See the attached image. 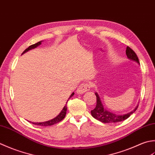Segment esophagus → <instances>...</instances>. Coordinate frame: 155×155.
<instances>
[{
  "label": "esophagus",
  "instance_id": "1",
  "mask_svg": "<svg viewBox=\"0 0 155 155\" xmlns=\"http://www.w3.org/2000/svg\"><path fill=\"white\" fill-rule=\"evenodd\" d=\"M90 86L87 84H82L80 85V86L78 87V89L76 90V92L78 94H81L83 93H85L86 91H88L90 90Z\"/></svg>",
  "mask_w": 155,
  "mask_h": 155
}]
</instances>
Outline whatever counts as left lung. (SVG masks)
<instances>
[{"label":"left lung","mask_w":155,"mask_h":155,"mask_svg":"<svg viewBox=\"0 0 155 155\" xmlns=\"http://www.w3.org/2000/svg\"><path fill=\"white\" fill-rule=\"evenodd\" d=\"M126 55H127V58L128 59L133 61L138 64H140L139 60H138V57L137 54L134 53V51L130 49L129 47H126ZM95 95L96 96V106L94 110H91V116H93L94 118L96 120H98L99 121L104 122V123H115L121 121H124L126 119L130 117L132 114H133L137 109L138 108V104L137 107L132 110V111L123 114H116L113 113L112 112H110L109 110H106L104 107V105L102 103V101L100 100V97L97 92L95 93Z\"/></svg>","instance_id":"1"}]
</instances>
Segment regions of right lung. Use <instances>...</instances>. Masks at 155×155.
<instances>
[{
	"mask_svg": "<svg viewBox=\"0 0 155 155\" xmlns=\"http://www.w3.org/2000/svg\"><path fill=\"white\" fill-rule=\"evenodd\" d=\"M41 42H42V41H39V42H38V43H35V44H33V45L29 46V47H28V48H27L25 50V51L23 52V53H22V55L24 54L25 53L29 51V50L35 49V48H36L37 47L39 46V45H41ZM74 95V92H73V93H72V94H71V96H69V99H70L71 97L72 96H73ZM69 99H68V100H69ZM68 101H67V102H68ZM66 111H67V106L65 105V106L64 107V108L62 109L61 112H60V113L59 114H58V116H57L56 117L54 118H53V119H51V120H48V121L42 122H30L32 123V124H35V125H37V126H52V125H53V124H57V123L59 122L60 121H61L62 120L65 118V115H66Z\"/></svg>",
	"mask_w": 155,
	"mask_h": 155,
	"instance_id": "right-lung-1",
	"label": "right lung"
}]
</instances>
